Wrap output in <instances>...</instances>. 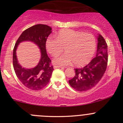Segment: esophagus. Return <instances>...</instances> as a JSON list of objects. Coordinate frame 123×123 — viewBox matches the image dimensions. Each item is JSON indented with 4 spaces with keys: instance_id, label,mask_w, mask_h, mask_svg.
<instances>
[{
    "instance_id": "esophagus-1",
    "label": "esophagus",
    "mask_w": 123,
    "mask_h": 123,
    "mask_svg": "<svg viewBox=\"0 0 123 123\" xmlns=\"http://www.w3.org/2000/svg\"><path fill=\"white\" fill-rule=\"evenodd\" d=\"M54 69H57V68H61V69H63V68L62 67V66H58V65H54Z\"/></svg>"
}]
</instances>
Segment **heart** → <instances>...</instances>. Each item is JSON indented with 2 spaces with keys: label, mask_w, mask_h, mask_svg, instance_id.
<instances>
[{
  "label": "heart",
  "mask_w": 123,
  "mask_h": 123,
  "mask_svg": "<svg viewBox=\"0 0 123 123\" xmlns=\"http://www.w3.org/2000/svg\"><path fill=\"white\" fill-rule=\"evenodd\" d=\"M56 39L50 37L46 40V48L53 57H57L65 48L66 53L55 59V63L68 65L74 62L81 66L91 61L95 52L97 42L92 35L72 29H63L56 35Z\"/></svg>",
  "instance_id": "b5f03b06"
}]
</instances>
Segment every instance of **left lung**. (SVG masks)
Masks as SVG:
<instances>
[{"label": "left lung", "instance_id": "8db88e82", "mask_svg": "<svg viewBox=\"0 0 123 123\" xmlns=\"http://www.w3.org/2000/svg\"><path fill=\"white\" fill-rule=\"evenodd\" d=\"M97 56L88 64L76 68L75 75L69 80L70 86L78 91H86L98 84L104 76L108 65V45L104 38L99 35Z\"/></svg>", "mask_w": 123, "mask_h": 123}]
</instances>
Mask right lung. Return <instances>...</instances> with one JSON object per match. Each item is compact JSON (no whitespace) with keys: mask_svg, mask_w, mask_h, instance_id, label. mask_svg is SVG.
Returning <instances> with one entry per match:
<instances>
[{"mask_svg":"<svg viewBox=\"0 0 123 123\" xmlns=\"http://www.w3.org/2000/svg\"><path fill=\"white\" fill-rule=\"evenodd\" d=\"M51 33V28L47 25H33L25 30L17 40L13 49L12 63L18 79L28 88L39 90L49 83L54 68L51 61L46 52V43L47 37ZM31 41L36 43L41 49V58L34 68L26 70L18 63L16 50L18 44L24 41Z\"/></svg>","mask_w":123,"mask_h":123,"instance_id":"1","label":"right lung"}]
</instances>
